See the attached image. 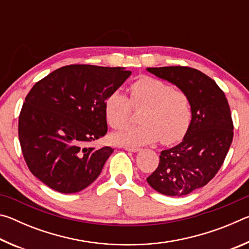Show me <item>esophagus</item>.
<instances>
[{
  "label": "esophagus",
  "mask_w": 249,
  "mask_h": 249,
  "mask_svg": "<svg viewBox=\"0 0 249 249\" xmlns=\"http://www.w3.org/2000/svg\"><path fill=\"white\" fill-rule=\"evenodd\" d=\"M125 150H128V151H132V153H137V151H140L141 149L138 148V147H124Z\"/></svg>",
  "instance_id": "esophagus-1"
}]
</instances>
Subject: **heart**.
<instances>
[{"label":"heart","mask_w":249,"mask_h":249,"mask_svg":"<svg viewBox=\"0 0 249 249\" xmlns=\"http://www.w3.org/2000/svg\"><path fill=\"white\" fill-rule=\"evenodd\" d=\"M130 100L122 90H115L104 101V115L109 126L121 129L128 124L132 104L146 105L142 125L113 134L112 142L126 147H140L161 140L174 144L182 140L191 124L190 100L162 80L140 77L129 86Z\"/></svg>","instance_id":"b5f03b06"}]
</instances>
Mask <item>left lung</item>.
<instances>
[{"label": "left lung", "mask_w": 249, "mask_h": 249, "mask_svg": "<svg viewBox=\"0 0 249 249\" xmlns=\"http://www.w3.org/2000/svg\"><path fill=\"white\" fill-rule=\"evenodd\" d=\"M147 71L178 87L192 109L182 142L160 153L159 165L147 182L161 195L187 196L204 187L224 162L234 135L230 105L215 81L199 70L172 66Z\"/></svg>", "instance_id": "1"}]
</instances>
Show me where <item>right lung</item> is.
<instances>
[{
    "instance_id": "add662e5",
    "label": "right lung",
    "mask_w": 249,
    "mask_h": 249,
    "mask_svg": "<svg viewBox=\"0 0 249 249\" xmlns=\"http://www.w3.org/2000/svg\"><path fill=\"white\" fill-rule=\"evenodd\" d=\"M132 71L70 65L29 91L18 119V138L32 174L60 193L86 189L114 149L88 147L107 132L104 101Z\"/></svg>"
}]
</instances>
